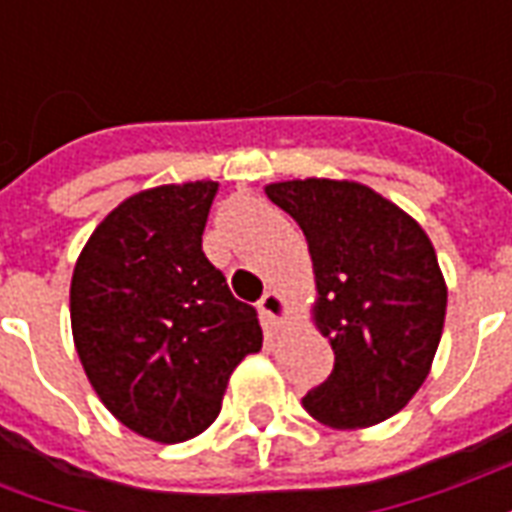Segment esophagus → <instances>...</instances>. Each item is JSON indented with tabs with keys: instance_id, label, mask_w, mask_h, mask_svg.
I'll return each instance as SVG.
<instances>
[{
	"instance_id": "1",
	"label": "esophagus",
	"mask_w": 512,
	"mask_h": 512,
	"mask_svg": "<svg viewBox=\"0 0 512 512\" xmlns=\"http://www.w3.org/2000/svg\"><path fill=\"white\" fill-rule=\"evenodd\" d=\"M260 310L266 312L268 318H277V321H282V318L288 315V307H285V299L279 296L277 290H268L266 296L260 299Z\"/></svg>"
}]
</instances>
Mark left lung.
Masks as SVG:
<instances>
[{
    "label": "left lung",
    "instance_id": "obj_1",
    "mask_svg": "<svg viewBox=\"0 0 512 512\" xmlns=\"http://www.w3.org/2000/svg\"><path fill=\"white\" fill-rule=\"evenodd\" d=\"M266 194L307 235L315 323L334 351L301 406L332 428L384 422L428 378L444 329L447 285L430 238L362 183L285 180Z\"/></svg>",
    "mask_w": 512,
    "mask_h": 512
}]
</instances>
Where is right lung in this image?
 I'll return each instance as SVG.
<instances>
[{
  "label": "right lung",
  "instance_id": "right-lung-1",
  "mask_svg": "<svg viewBox=\"0 0 512 512\" xmlns=\"http://www.w3.org/2000/svg\"><path fill=\"white\" fill-rule=\"evenodd\" d=\"M213 194V180H197L128 197L73 268L84 373L126 428L164 444L208 428L235 365L263 348L257 310L202 252Z\"/></svg>",
  "mask_w": 512,
  "mask_h": 512
}]
</instances>
